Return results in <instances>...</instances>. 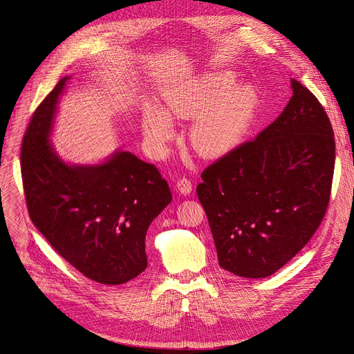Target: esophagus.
Instances as JSON below:
<instances>
[{
    "instance_id": "1",
    "label": "esophagus",
    "mask_w": 354,
    "mask_h": 354,
    "mask_svg": "<svg viewBox=\"0 0 354 354\" xmlns=\"http://www.w3.org/2000/svg\"><path fill=\"white\" fill-rule=\"evenodd\" d=\"M176 189L182 194V195H189L192 192V183L188 178H180L176 182Z\"/></svg>"
}]
</instances>
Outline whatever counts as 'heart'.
Returning <instances> with one entry per match:
<instances>
[{"label":"heart","mask_w":354,"mask_h":354,"mask_svg":"<svg viewBox=\"0 0 354 354\" xmlns=\"http://www.w3.org/2000/svg\"><path fill=\"white\" fill-rule=\"evenodd\" d=\"M233 72H209L169 89L163 109H149L142 130L149 147L162 155L175 137L171 118L192 120L189 140L204 156H220L233 150L248 134L257 106L256 91L236 85Z\"/></svg>","instance_id":"heart-1"}]
</instances>
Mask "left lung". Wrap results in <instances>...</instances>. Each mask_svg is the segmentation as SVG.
Here are the masks:
<instances>
[{
    "label": "left lung",
    "instance_id": "left-lung-1",
    "mask_svg": "<svg viewBox=\"0 0 354 354\" xmlns=\"http://www.w3.org/2000/svg\"><path fill=\"white\" fill-rule=\"evenodd\" d=\"M282 114L209 165L196 187L223 269L266 278L294 257L326 215L335 162L327 113L290 81Z\"/></svg>",
    "mask_w": 354,
    "mask_h": 354
}]
</instances>
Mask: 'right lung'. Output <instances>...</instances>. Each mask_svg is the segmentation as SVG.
<instances>
[{
    "instance_id": "add662e5",
    "label": "right lung",
    "mask_w": 354,
    "mask_h": 354,
    "mask_svg": "<svg viewBox=\"0 0 354 354\" xmlns=\"http://www.w3.org/2000/svg\"><path fill=\"white\" fill-rule=\"evenodd\" d=\"M60 80L37 106L21 145L28 215L52 248L86 278L121 285L147 268L150 223L172 194L155 165L117 150L100 165H68L50 145Z\"/></svg>"
}]
</instances>
